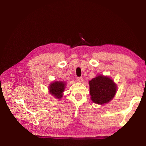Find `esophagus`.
I'll use <instances>...</instances> for the list:
<instances>
[{
	"label": "esophagus",
	"instance_id": "1",
	"mask_svg": "<svg viewBox=\"0 0 146 146\" xmlns=\"http://www.w3.org/2000/svg\"><path fill=\"white\" fill-rule=\"evenodd\" d=\"M77 80L78 82H83V77H78L77 78Z\"/></svg>",
	"mask_w": 146,
	"mask_h": 146
}]
</instances>
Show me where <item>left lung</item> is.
<instances>
[{"label": "left lung", "mask_w": 146, "mask_h": 146, "mask_svg": "<svg viewBox=\"0 0 146 146\" xmlns=\"http://www.w3.org/2000/svg\"><path fill=\"white\" fill-rule=\"evenodd\" d=\"M91 99L94 103L104 105L108 103L115 96L117 85L113 79L104 75H98L89 81Z\"/></svg>", "instance_id": "left-lung-1"}]
</instances>
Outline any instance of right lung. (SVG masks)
Returning <instances> with one entry per match:
<instances>
[{
    "mask_svg": "<svg viewBox=\"0 0 146 146\" xmlns=\"http://www.w3.org/2000/svg\"><path fill=\"white\" fill-rule=\"evenodd\" d=\"M66 82L63 81H55L50 83L48 86V92L58 99H61L63 96V92L66 88Z\"/></svg>",
    "mask_w": 146,
    "mask_h": 146,
    "instance_id": "1",
    "label": "right lung"
}]
</instances>
